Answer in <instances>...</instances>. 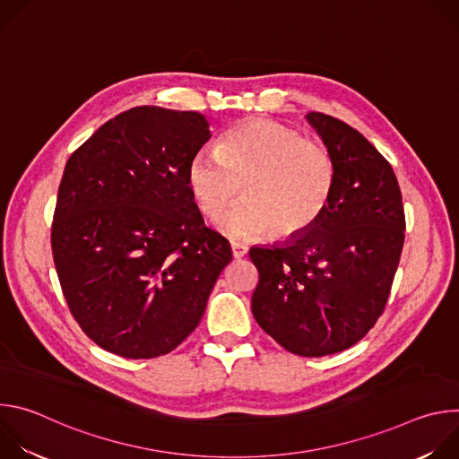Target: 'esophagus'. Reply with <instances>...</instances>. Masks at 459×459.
Wrapping results in <instances>:
<instances>
[{
    "label": "esophagus",
    "instance_id": "34e87169",
    "mask_svg": "<svg viewBox=\"0 0 459 459\" xmlns=\"http://www.w3.org/2000/svg\"><path fill=\"white\" fill-rule=\"evenodd\" d=\"M230 248H232V255H234V259H239V257L247 255V252H248V248H247L245 245L236 243V241H232V243H230Z\"/></svg>",
    "mask_w": 459,
    "mask_h": 459
}]
</instances>
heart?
<instances>
[{
	"label": "heart",
	"mask_w": 459,
	"mask_h": 459,
	"mask_svg": "<svg viewBox=\"0 0 459 459\" xmlns=\"http://www.w3.org/2000/svg\"><path fill=\"white\" fill-rule=\"evenodd\" d=\"M336 167L323 143L271 119L232 126L218 149H200L186 167V183L198 209L214 218L239 192L245 200L218 220L232 239H259L273 230L294 238L325 211Z\"/></svg>",
	"instance_id": "b5f03b06"
}]
</instances>
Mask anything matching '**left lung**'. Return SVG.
Returning <instances> with one entry per match:
<instances>
[{"instance_id":"1","label":"left lung","mask_w":459,"mask_h":459,"mask_svg":"<svg viewBox=\"0 0 459 459\" xmlns=\"http://www.w3.org/2000/svg\"><path fill=\"white\" fill-rule=\"evenodd\" d=\"M334 160L331 200L283 243L252 247L257 325L292 354L319 358L358 343L381 316L405 241L402 190L388 161L347 123L305 116Z\"/></svg>"}]
</instances>
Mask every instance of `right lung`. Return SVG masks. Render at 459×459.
I'll return each mask as SVG.
<instances>
[{"label":"right lung","instance_id":"right-lung-1","mask_svg":"<svg viewBox=\"0 0 459 459\" xmlns=\"http://www.w3.org/2000/svg\"><path fill=\"white\" fill-rule=\"evenodd\" d=\"M192 110L134 107L69 158L57 190L52 255L67 305L101 349L149 359L174 351L205 314L230 264L186 183L211 140Z\"/></svg>","mask_w":459,"mask_h":459}]
</instances>
